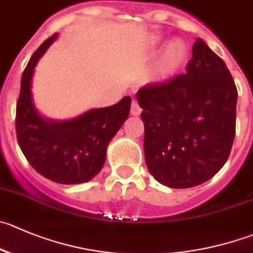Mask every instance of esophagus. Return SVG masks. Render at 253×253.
I'll return each instance as SVG.
<instances>
[{"mask_svg":"<svg viewBox=\"0 0 253 253\" xmlns=\"http://www.w3.org/2000/svg\"><path fill=\"white\" fill-rule=\"evenodd\" d=\"M130 112L133 115H139L141 113V108H140V105H139L138 100H133V103H131Z\"/></svg>","mask_w":253,"mask_h":253,"instance_id":"obj_1","label":"esophagus"}]
</instances>
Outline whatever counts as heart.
<instances>
[{
    "instance_id": "heart-1",
    "label": "heart",
    "mask_w": 253,
    "mask_h": 253,
    "mask_svg": "<svg viewBox=\"0 0 253 253\" xmlns=\"http://www.w3.org/2000/svg\"><path fill=\"white\" fill-rule=\"evenodd\" d=\"M186 57V45L176 40L170 42L158 56L154 66V73L158 78H167L174 73Z\"/></svg>"
}]
</instances>
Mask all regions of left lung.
I'll return each instance as SVG.
<instances>
[{"instance_id": "1", "label": "left lung", "mask_w": 253, "mask_h": 253, "mask_svg": "<svg viewBox=\"0 0 253 253\" xmlns=\"http://www.w3.org/2000/svg\"><path fill=\"white\" fill-rule=\"evenodd\" d=\"M144 153L160 184L187 189L215 176L236 134L237 89L225 62L197 38L186 72L138 90Z\"/></svg>"}]
</instances>
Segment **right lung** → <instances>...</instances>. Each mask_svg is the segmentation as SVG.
I'll return each mask as SVG.
<instances>
[{"mask_svg": "<svg viewBox=\"0 0 253 253\" xmlns=\"http://www.w3.org/2000/svg\"><path fill=\"white\" fill-rule=\"evenodd\" d=\"M56 38L54 33L38 47L22 74L16 108L17 141L42 176L58 184H82L102 170L108 144L128 119L131 98L67 122L43 119L33 105L31 81L38 59Z\"/></svg>", "mask_w": 253, "mask_h": 253, "instance_id": "1", "label": "right lung"}]
</instances>
